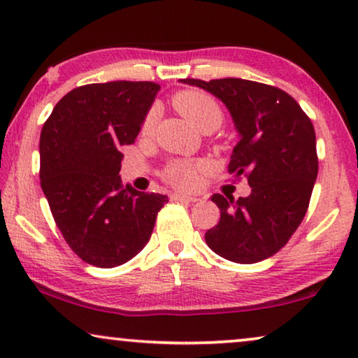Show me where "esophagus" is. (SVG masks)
<instances>
[{
    "label": "esophagus",
    "mask_w": 358,
    "mask_h": 358,
    "mask_svg": "<svg viewBox=\"0 0 358 358\" xmlns=\"http://www.w3.org/2000/svg\"><path fill=\"white\" fill-rule=\"evenodd\" d=\"M171 199L174 200V202H187V203H195L199 202V197H194V195H185V194H173L171 195Z\"/></svg>",
    "instance_id": "obj_1"
}]
</instances>
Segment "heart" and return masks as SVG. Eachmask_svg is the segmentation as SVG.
Masks as SVG:
<instances>
[{"mask_svg": "<svg viewBox=\"0 0 358 358\" xmlns=\"http://www.w3.org/2000/svg\"><path fill=\"white\" fill-rule=\"evenodd\" d=\"M173 104L185 119H189L200 130L205 127H217L223 120V110L217 99L202 91H182L173 97ZM156 112L150 110L145 117L143 130L148 131L155 124ZM205 168L200 159H173L161 171V178L178 189H192L199 182V176Z\"/></svg>", "mask_w": 358, "mask_h": 358, "instance_id": "obj_1", "label": "heart"}]
</instances>
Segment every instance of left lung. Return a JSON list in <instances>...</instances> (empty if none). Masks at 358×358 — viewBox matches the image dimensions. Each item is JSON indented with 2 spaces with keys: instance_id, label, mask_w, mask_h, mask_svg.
Masks as SVG:
<instances>
[{
  "instance_id": "8db88e82",
  "label": "left lung",
  "mask_w": 358,
  "mask_h": 358,
  "mask_svg": "<svg viewBox=\"0 0 358 358\" xmlns=\"http://www.w3.org/2000/svg\"><path fill=\"white\" fill-rule=\"evenodd\" d=\"M222 99L241 140L228 171L248 178L251 194L234 200L213 194L220 222L205 233L208 248L238 264L273 256L305 218L317 176L313 124L288 92L264 83L223 78L180 80Z\"/></svg>"
}]
</instances>
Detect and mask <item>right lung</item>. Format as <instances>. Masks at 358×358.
I'll return each mask as SVG.
<instances>
[{
	"mask_svg": "<svg viewBox=\"0 0 358 358\" xmlns=\"http://www.w3.org/2000/svg\"><path fill=\"white\" fill-rule=\"evenodd\" d=\"M153 81L92 83L53 107L41 131V185L58 229L83 261L117 267L153 233L161 194L124 187L122 145H131L153 104Z\"/></svg>",
	"mask_w": 358,
	"mask_h": 358,
	"instance_id": "1",
	"label": "right lung"
}]
</instances>
